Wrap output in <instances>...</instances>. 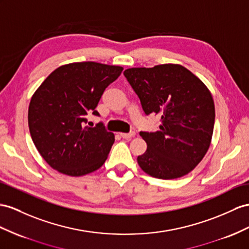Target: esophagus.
Listing matches in <instances>:
<instances>
[{
  "label": "esophagus",
  "mask_w": 249,
  "mask_h": 249,
  "mask_svg": "<svg viewBox=\"0 0 249 249\" xmlns=\"http://www.w3.org/2000/svg\"><path fill=\"white\" fill-rule=\"evenodd\" d=\"M120 136L122 137L123 139H130V138L136 136V132L132 131V132H129V133H120Z\"/></svg>",
  "instance_id": "34e87169"
}]
</instances>
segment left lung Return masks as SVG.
Returning a JSON list of instances; mask_svg holds the SVG:
<instances>
[{
    "label": "left lung",
    "mask_w": 249,
    "mask_h": 249,
    "mask_svg": "<svg viewBox=\"0 0 249 249\" xmlns=\"http://www.w3.org/2000/svg\"><path fill=\"white\" fill-rule=\"evenodd\" d=\"M146 114L161 117L160 130L140 132L147 149L138 164L147 175L171 180L189 174L212 143L214 103L207 86L180 64L124 71Z\"/></svg>",
    "instance_id": "left-lung-1"
}]
</instances>
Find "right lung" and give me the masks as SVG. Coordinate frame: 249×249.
<instances>
[{"instance_id": "add662e5", "label": "right lung", "mask_w": 249, "mask_h": 249, "mask_svg": "<svg viewBox=\"0 0 249 249\" xmlns=\"http://www.w3.org/2000/svg\"><path fill=\"white\" fill-rule=\"evenodd\" d=\"M123 67L76 62L54 69L31 97L28 126L37 151L63 175L93 173L106 161L114 135L102 123L89 127L86 116L95 110L105 88Z\"/></svg>"}]
</instances>
